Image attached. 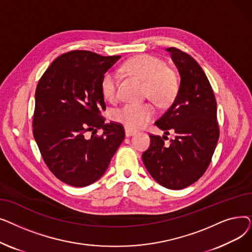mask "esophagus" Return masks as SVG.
Instances as JSON below:
<instances>
[{
  "label": "esophagus",
  "mask_w": 252,
  "mask_h": 252,
  "mask_svg": "<svg viewBox=\"0 0 252 252\" xmlns=\"http://www.w3.org/2000/svg\"><path fill=\"white\" fill-rule=\"evenodd\" d=\"M137 134V131L134 130V129H130V128H127L126 127V136L128 138V137H131Z\"/></svg>",
  "instance_id": "34e87169"
}]
</instances>
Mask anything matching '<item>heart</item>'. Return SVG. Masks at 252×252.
<instances>
[{
    "label": "heart",
    "instance_id": "1",
    "mask_svg": "<svg viewBox=\"0 0 252 252\" xmlns=\"http://www.w3.org/2000/svg\"><path fill=\"white\" fill-rule=\"evenodd\" d=\"M123 70L144 82L145 96L158 106H166L173 102L179 92V79L176 72L165 66L164 61L152 55H139L130 58L123 65ZM103 97L113 101L117 96V76L106 71L101 79ZM155 116L153 106L146 103H126L115 109L112 119L130 129L142 128Z\"/></svg>",
    "mask_w": 252,
    "mask_h": 252
}]
</instances>
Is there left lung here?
<instances>
[{"mask_svg": "<svg viewBox=\"0 0 252 252\" xmlns=\"http://www.w3.org/2000/svg\"><path fill=\"white\" fill-rule=\"evenodd\" d=\"M181 75L177 97L155 125L175 139L150 135V146L142 155L151 177L161 186L184 189L205 173L220 137L217 101L201 66L187 53L167 48Z\"/></svg>", "mask_w": 252, "mask_h": 252, "instance_id": "8db88e82", "label": "left lung"}]
</instances>
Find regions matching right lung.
<instances>
[{
	"label": "right lung",
	"mask_w": 252,
	"mask_h": 252,
	"mask_svg": "<svg viewBox=\"0 0 252 252\" xmlns=\"http://www.w3.org/2000/svg\"><path fill=\"white\" fill-rule=\"evenodd\" d=\"M121 56L74 50L57 57L38 81L33 137L49 169L73 187L99 180L125 139L118 123L105 124L103 74ZM98 129L101 135H96ZM92 131L91 139L85 138Z\"/></svg>",
	"instance_id": "add662e5"
}]
</instances>
